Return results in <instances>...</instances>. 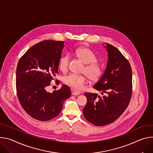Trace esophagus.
<instances>
[{
  "mask_svg": "<svg viewBox=\"0 0 153 153\" xmlns=\"http://www.w3.org/2000/svg\"><path fill=\"white\" fill-rule=\"evenodd\" d=\"M71 91H72V94L73 95H75L76 96V95H78L80 94V92H78V91H75L74 89H72Z\"/></svg>",
  "mask_w": 153,
  "mask_h": 153,
  "instance_id": "esophagus-1",
  "label": "esophagus"
}]
</instances>
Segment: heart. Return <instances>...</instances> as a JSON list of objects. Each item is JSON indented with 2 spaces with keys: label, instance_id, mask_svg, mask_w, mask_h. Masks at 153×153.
<instances>
[{
  "label": "heart",
  "instance_id": "1",
  "mask_svg": "<svg viewBox=\"0 0 153 153\" xmlns=\"http://www.w3.org/2000/svg\"><path fill=\"white\" fill-rule=\"evenodd\" d=\"M75 53L78 58L86 65L84 69L88 78L91 81H97L102 74L101 65L96 62L97 56L90 49L86 47H81L76 50ZM69 56L68 55L62 56L59 61V67L61 71L65 72L69 66ZM85 76L71 74L65 76L62 81L66 85L71 88L79 90L82 88L84 84L86 82Z\"/></svg>",
  "mask_w": 153,
  "mask_h": 153
}]
</instances>
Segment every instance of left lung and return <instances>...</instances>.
Listing matches in <instances>:
<instances>
[{
    "instance_id": "left-lung-1",
    "label": "left lung",
    "mask_w": 153,
    "mask_h": 153,
    "mask_svg": "<svg viewBox=\"0 0 153 153\" xmlns=\"http://www.w3.org/2000/svg\"><path fill=\"white\" fill-rule=\"evenodd\" d=\"M103 47L108 52L106 67L93 87L103 96L84 93L88 101L83 109L86 119L98 126L114 122L123 113L129 103L132 89L129 61L114 46L105 43Z\"/></svg>"
}]
</instances>
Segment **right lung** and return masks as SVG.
<instances>
[{
	"instance_id": "obj_1",
	"label": "right lung",
	"mask_w": 153,
	"mask_h": 153,
	"mask_svg": "<svg viewBox=\"0 0 153 153\" xmlns=\"http://www.w3.org/2000/svg\"><path fill=\"white\" fill-rule=\"evenodd\" d=\"M64 42L46 40L33 45L19 59L16 69V90L25 112L45 122L61 112L64 101L71 96L67 85L50 93L46 88L58 74Z\"/></svg>"
}]
</instances>
